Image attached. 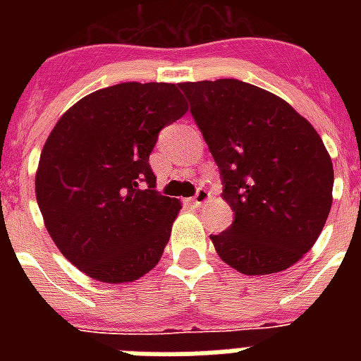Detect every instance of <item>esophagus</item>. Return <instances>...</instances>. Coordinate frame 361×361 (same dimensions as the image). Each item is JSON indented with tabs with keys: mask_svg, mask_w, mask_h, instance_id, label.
<instances>
[{
	"mask_svg": "<svg viewBox=\"0 0 361 361\" xmlns=\"http://www.w3.org/2000/svg\"><path fill=\"white\" fill-rule=\"evenodd\" d=\"M208 197H209L208 189H206V187H198L197 192H195V197L189 198V202H191L192 206H200V204H204L206 200H208Z\"/></svg>",
	"mask_w": 361,
	"mask_h": 361,
	"instance_id": "1",
	"label": "esophagus"
}]
</instances>
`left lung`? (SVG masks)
I'll return each instance as SVG.
<instances>
[{"mask_svg": "<svg viewBox=\"0 0 361 361\" xmlns=\"http://www.w3.org/2000/svg\"><path fill=\"white\" fill-rule=\"evenodd\" d=\"M219 166L232 225L215 251L245 275L290 268L314 245L331 208L334 166L319 133L274 93L234 80L180 84Z\"/></svg>", "mask_w": 361, "mask_h": 361, "instance_id": "obj_1", "label": "left lung"}]
</instances>
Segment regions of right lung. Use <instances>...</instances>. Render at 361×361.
<instances>
[{
  "instance_id": "add662e5",
  "label": "right lung",
  "mask_w": 361,
  "mask_h": 361,
  "mask_svg": "<svg viewBox=\"0 0 361 361\" xmlns=\"http://www.w3.org/2000/svg\"><path fill=\"white\" fill-rule=\"evenodd\" d=\"M185 112L176 84L125 82L80 99L48 136L37 204L61 255L93 279L129 283L159 262L181 206L155 191L149 153Z\"/></svg>"
}]
</instances>
